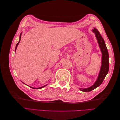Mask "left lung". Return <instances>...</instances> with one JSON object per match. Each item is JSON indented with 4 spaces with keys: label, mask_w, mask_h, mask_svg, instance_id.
Instances as JSON below:
<instances>
[{
    "label": "left lung",
    "mask_w": 120,
    "mask_h": 120,
    "mask_svg": "<svg viewBox=\"0 0 120 120\" xmlns=\"http://www.w3.org/2000/svg\"><path fill=\"white\" fill-rule=\"evenodd\" d=\"M93 32L95 34L96 38L98 41L100 50L101 52V65L98 78L93 85L87 88H79L82 92H90L100 86L103 82L109 70V53L107 46L105 44L104 39L101 37L100 32L96 28H94Z\"/></svg>",
    "instance_id": "left-lung-1"
}]
</instances>
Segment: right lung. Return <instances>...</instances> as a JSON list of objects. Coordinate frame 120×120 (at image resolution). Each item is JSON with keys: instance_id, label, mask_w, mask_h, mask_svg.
Returning a JSON list of instances; mask_svg holds the SVG:
<instances>
[{"instance_id": "obj_1", "label": "right lung", "mask_w": 120, "mask_h": 120, "mask_svg": "<svg viewBox=\"0 0 120 120\" xmlns=\"http://www.w3.org/2000/svg\"><path fill=\"white\" fill-rule=\"evenodd\" d=\"M21 34H22V33H21L20 34V37H19V41L18 42V43H17L16 44V47H15V51H16V49H17V46H18V45H19V42H20V38H21ZM24 84H25L24 83H23ZM25 85H26V84H25ZM48 85H45V86H41V87H39V88H34V87H32V86H29L30 87V88H32V89H41V88H44L45 86H47Z\"/></svg>"}]
</instances>
